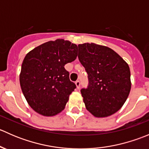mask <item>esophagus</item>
Segmentation results:
<instances>
[{
  "instance_id": "34e87169",
  "label": "esophagus",
  "mask_w": 149,
  "mask_h": 149,
  "mask_svg": "<svg viewBox=\"0 0 149 149\" xmlns=\"http://www.w3.org/2000/svg\"><path fill=\"white\" fill-rule=\"evenodd\" d=\"M75 84H76V88H80L81 83H80V81H76L75 82Z\"/></svg>"
}]
</instances>
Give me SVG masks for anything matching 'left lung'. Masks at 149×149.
Wrapping results in <instances>:
<instances>
[{
    "mask_svg": "<svg viewBox=\"0 0 149 149\" xmlns=\"http://www.w3.org/2000/svg\"><path fill=\"white\" fill-rule=\"evenodd\" d=\"M78 47V58L88 73V86L81 90L86 108L97 118L115 113L126 101L131 88L128 65L107 47L94 43Z\"/></svg>",
    "mask_w": 149,
    "mask_h": 149,
    "instance_id": "obj_1",
    "label": "left lung"
}]
</instances>
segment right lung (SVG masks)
<instances>
[{
    "label": "right lung",
    "instance_id": "1",
    "mask_svg": "<svg viewBox=\"0 0 149 149\" xmlns=\"http://www.w3.org/2000/svg\"><path fill=\"white\" fill-rule=\"evenodd\" d=\"M77 45L64 40L49 41L25 56L20 85L29 106L37 113L52 116L65 108L76 86L64 65L77 57Z\"/></svg>",
    "mask_w": 149,
    "mask_h": 149
}]
</instances>
